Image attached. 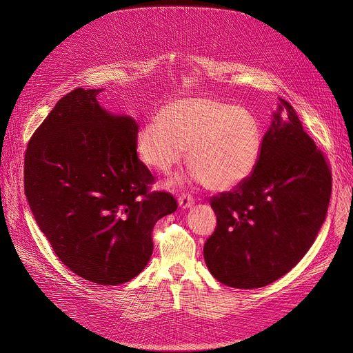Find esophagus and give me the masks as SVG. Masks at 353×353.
<instances>
[{"label":"esophagus","mask_w":353,"mask_h":353,"mask_svg":"<svg viewBox=\"0 0 353 353\" xmlns=\"http://www.w3.org/2000/svg\"><path fill=\"white\" fill-rule=\"evenodd\" d=\"M193 203H194V199H193V196L189 194V193H183V194L179 196V206H180L181 209L192 208Z\"/></svg>","instance_id":"34e87169"}]
</instances>
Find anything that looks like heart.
<instances>
[{"label":"heart","mask_w":353,"mask_h":353,"mask_svg":"<svg viewBox=\"0 0 353 353\" xmlns=\"http://www.w3.org/2000/svg\"><path fill=\"white\" fill-rule=\"evenodd\" d=\"M188 148V165L210 190H230L256 170L262 132L249 111L213 99L164 105L136 136V152L150 169L170 174Z\"/></svg>","instance_id":"b5f03b06"}]
</instances>
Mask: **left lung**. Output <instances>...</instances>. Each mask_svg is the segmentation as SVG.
<instances>
[{
	"instance_id": "obj_1",
	"label": "left lung",
	"mask_w": 353,
	"mask_h": 353,
	"mask_svg": "<svg viewBox=\"0 0 353 353\" xmlns=\"http://www.w3.org/2000/svg\"><path fill=\"white\" fill-rule=\"evenodd\" d=\"M286 120H274L262 140L252 176L210 199L217 226L205 261L230 288H263L301 262L326 217L332 172L293 107L281 99Z\"/></svg>"
}]
</instances>
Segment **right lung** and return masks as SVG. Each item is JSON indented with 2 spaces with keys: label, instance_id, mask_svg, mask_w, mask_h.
<instances>
[{
  "label": "right lung",
  "instance_id": "obj_1",
  "mask_svg": "<svg viewBox=\"0 0 353 353\" xmlns=\"http://www.w3.org/2000/svg\"><path fill=\"white\" fill-rule=\"evenodd\" d=\"M104 88L61 97L31 136L24 190L60 261L85 281L117 286L150 261L153 228L177 209L136 152L137 123L97 103Z\"/></svg>",
  "mask_w": 353,
  "mask_h": 353
}]
</instances>
